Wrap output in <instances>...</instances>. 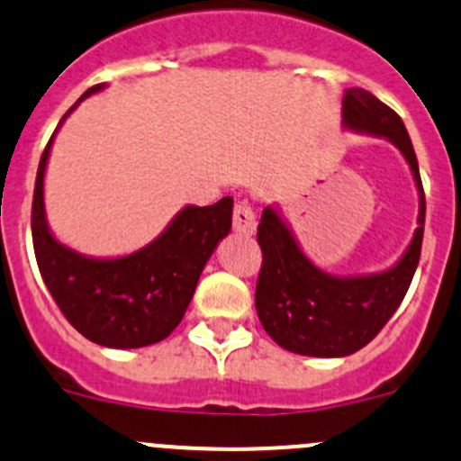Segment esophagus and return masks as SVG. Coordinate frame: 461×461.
<instances>
[{
	"instance_id": "1",
	"label": "esophagus",
	"mask_w": 461,
	"mask_h": 461,
	"mask_svg": "<svg viewBox=\"0 0 461 461\" xmlns=\"http://www.w3.org/2000/svg\"><path fill=\"white\" fill-rule=\"evenodd\" d=\"M234 231L239 236H245V239H249V236L256 234V227H258V222H256V214L251 212V207L247 205L245 201H240L239 205L234 207Z\"/></svg>"
}]
</instances>
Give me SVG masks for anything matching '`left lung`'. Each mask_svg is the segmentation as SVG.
<instances>
[{"mask_svg": "<svg viewBox=\"0 0 461 461\" xmlns=\"http://www.w3.org/2000/svg\"><path fill=\"white\" fill-rule=\"evenodd\" d=\"M342 128L386 139L400 149L418 190V227L393 267L336 276L304 254L278 205L265 207L258 225L263 267L256 312L271 340L298 356L345 357L369 345L404 300L422 251L424 187L404 121L369 90L348 88L342 99Z\"/></svg>", "mask_w": 461, "mask_h": 461, "instance_id": "left-lung-1", "label": "left lung"}]
</instances>
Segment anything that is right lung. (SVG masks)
Here are the masks:
<instances>
[{
  "label": "right lung",
  "mask_w": 461,
  "mask_h": 461,
  "mask_svg": "<svg viewBox=\"0 0 461 461\" xmlns=\"http://www.w3.org/2000/svg\"><path fill=\"white\" fill-rule=\"evenodd\" d=\"M105 88L86 90L43 149L32 196V245L48 292L81 336L108 348H139L166 340L185 316L203 267L230 234L234 198L185 205L152 243L125 256L96 258L57 240L43 203L52 141L77 105Z\"/></svg>",
  "instance_id": "right-lung-1"
}]
</instances>
